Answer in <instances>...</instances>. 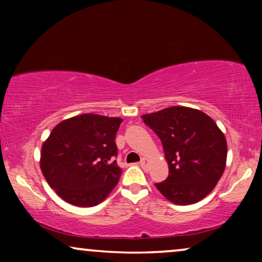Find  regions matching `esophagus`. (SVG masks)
I'll use <instances>...</instances> for the list:
<instances>
[{
	"label": "esophagus",
	"mask_w": 262,
	"mask_h": 262,
	"mask_svg": "<svg viewBox=\"0 0 262 262\" xmlns=\"http://www.w3.org/2000/svg\"><path fill=\"white\" fill-rule=\"evenodd\" d=\"M149 163H150V161L148 159H145V157H144V159H142L141 162H139V164H141V167L144 168V169H146V168L149 167Z\"/></svg>",
	"instance_id": "obj_1"
}]
</instances>
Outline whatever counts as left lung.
Here are the masks:
<instances>
[{
	"label": "left lung",
	"instance_id": "left-lung-1",
	"mask_svg": "<svg viewBox=\"0 0 262 262\" xmlns=\"http://www.w3.org/2000/svg\"><path fill=\"white\" fill-rule=\"evenodd\" d=\"M143 121L159 136L169 167L166 181L155 184L164 198L191 205L216 187L227 164L225 136L202 111L171 106L143 114Z\"/></svg>",
	"mask_w": 262,
	"mask_h": 262
}]
</instances>
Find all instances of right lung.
Listing matches in <instances>:
<instances>
[{
	"mask_svg": "<svg viewBox=\"0 0 262 262\" xmlns=\"http://www.w3.org/2000/svg\"><path fill=\"white\" fill-rule=\"evenodd\" d=\"M123 119L84 113L57 124L41 145L40 169L49 186L67 203L95 206L116 187V135Z\"/></svg>",
	"mask_w": 262,
	"mask_h": 262,
	"instance_id": "add662e5",
	"label": "right lung"
}]
</instances>
